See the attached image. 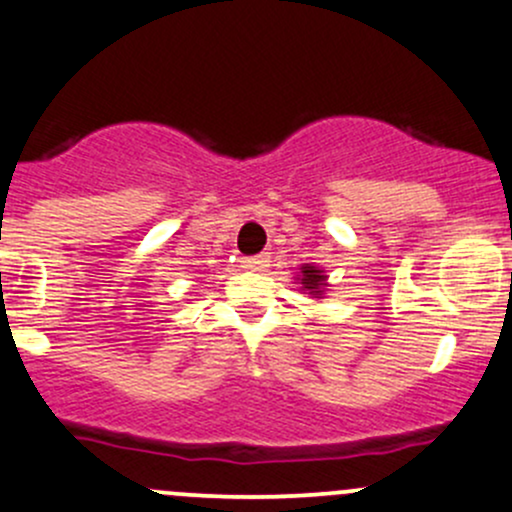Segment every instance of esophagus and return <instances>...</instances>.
I'll return each instance as SVG.
<instances>
[{"label":"esophagus","instance_id":"34e87169","mask_svg":"<svg viewBox=\"0 0 512 512\" xmlns=\"http://www.w3.org/2000/svg\"><path fill=\"white\" fill-rule=\"evenodd\" d=\"M267 255H257V257H247V260H242V265L247 267V270H262V267H267Z\"/></svg>","mask_w":512,"mask_h":512}]
</instances>
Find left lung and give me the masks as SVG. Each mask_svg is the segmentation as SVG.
I'll return each mask as SVG.
<instances>
[{
    "label": "left lung",
    "mask_w": 512,
    "mask_h": 512,
    "mask_svg": "<svg viewBox=\"0 0 512 512\" xmlns=\"http://www.w3.org/2000/svg\"><path fill=\"white\" fill-rule=\"evenodd\" d=\"M324 282H326V277L321 274V270H316V267H301V284H304V289L319 294L321 284Z\"/></svg>",
    "instance_id": "left-lung-1"
}]
</instances>
